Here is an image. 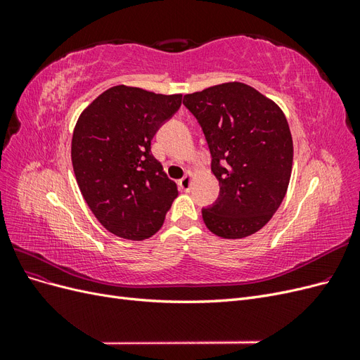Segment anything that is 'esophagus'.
<instances>
[{"label": "esophagus", "mask_w": 360, "mask_h": 360, "mask_svg": "<svg viewBox=\"0 0 360 360\" xmlns=\"http://www.w3.org/2000/svg\"><path fill=\"white\" fill-rule=\"evenodd\" d=\"M192 179H193V171L188 169L186 174H184V177L179 181L180 189L184 192H189L192 189Z\"/></svg>", "instance_id": "34e87169"}]
</instances>
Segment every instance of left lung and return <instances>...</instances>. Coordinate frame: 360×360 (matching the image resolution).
Segmentation results:
<instances>
[{
    "label": "left lung",
    "instance_id": "left-lung-1",
    "mask_svg": "<svg viewBox=\"0 0 360 360\" xmlns=\"http://www.w3.org/2000/svg\"><path fill=\"white\" fill-rule=\"evenodd\" d=\"M212 155L219 198L202 209L209 230L243 238L261 230L284 200L292 168V138L278 103L243 82L184 94Z\"/></svg>",
    "mask_w": 360,
    "mask_h": 360
}]
</instances>
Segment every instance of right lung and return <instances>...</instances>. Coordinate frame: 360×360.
<instances>
[{
	"instance_id": "1",
	"label": "right lung",
	"mask_w": 360,
	"mask_h": 360,
	"mask_svg": "<svg viewBox=\"0 0 360 360\" xmlns=\"http://www.w3.org/2000/svg\"><path fill=\"white\" fill-rule=\"evenodd\" d=\"M180 105L181 94L115 85L81 112L72 136L75 177L110 233L144 240L163 225L179 191L151 155V139Z\"/></svg>"
}]
</instances>
